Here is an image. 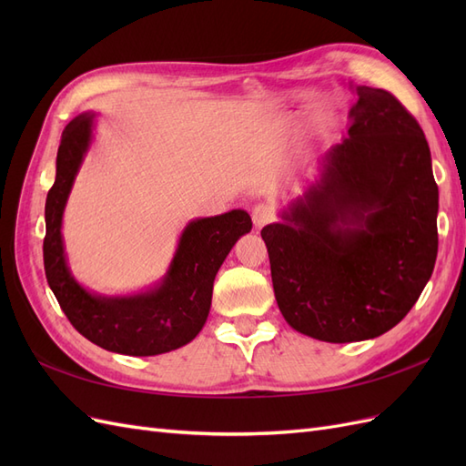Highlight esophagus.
I'll return each mask as SVG.
<instances>
[{
    "mask_svg": "<svg viewBox=\"0 0 466 466\" xmlns=\"http://www.w3.org/2000/svg\"><path fill=\"white\" fill-rule=\"evenodd\" d=\"M274 219V209L266 204H258L252 209V223H255V228L260 229L264 228L266 223H270Z\"/></svg>",
    "mask_w": 466,
    "mask_h": 466,
    "instance_id": "34e87169",
    "label": "esophagus"
}]
</instances>
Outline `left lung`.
Listing matches in <instances>:
<instances>
[{
    "instance_id": "obj_1",
    "label": "left lung",
    "mask_w": 466,
    "mask_h": 466,
    "mask_svg": "<svg viewBox=\"0 0 466 466\" xmlns=\"http://www.w3.org/2000/svg\"><path fill=\"white\" fill-rule=\"evenodd\" d=\"M350 87L358 101L348 136L281 221L260 231L281 315L332 344L397 327L437 258L440 192L424 132L389 91Z\"/></svg>"
}]
</instances>
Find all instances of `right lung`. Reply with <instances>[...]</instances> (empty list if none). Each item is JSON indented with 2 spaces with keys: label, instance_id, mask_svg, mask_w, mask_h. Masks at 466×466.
<instances>
[{
  "label": "right lung",
  "instance_id": "1",
  "mask_svg": "<svg viewBox=\"0 0 466 466\" xmlns=\"http://www.w3.org/2000/svg\"><path fill=\"white\" fill-rule=\"evenodd\" d=\"M95 115L83 112L62 132L56 180L46 196L45 272L74 329L108 351L157 356L192 342L206 324L214 279L237 238L252 229L245 209L192 219L159 284L134 295H101L83 288L67 266L62 219L76 177L93 142Z\"/></svg>",
  "mask_w": 466,
  "mask_h": 466
}]
</instances>
